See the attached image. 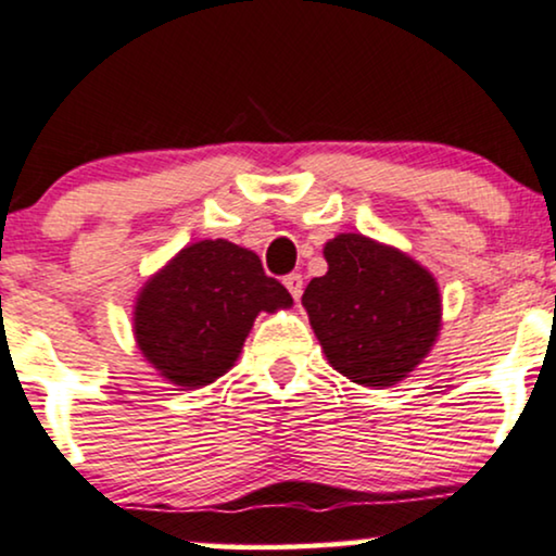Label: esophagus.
<instances>
[{
	"instance_id": "1",
	"label": "esophagus",
	"mask_w": 556,
	"mask_h": 556,
	"mask_svg": "<svg viewBox=\"0 0 556 556\" xmlns=\"http://www.w3.org/2000/svg\"><path fill=\"white\" fill-rule=\"evenodd\" d=\"M283 283H286V289H289V293L293 299H301V291H304V278L299 276V273H291V276H286L283 278Z\"/></svg>"
}]
</instances>
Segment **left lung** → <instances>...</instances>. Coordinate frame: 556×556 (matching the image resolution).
I'll return each instance as SVG.
<instances>
[{"mask_svg":"<svg viewBox=\"0 0 556 556\" xmlns=\"http://www.w3.org/2000/svg\"><path fill=\"white\" fill-rule=\"evenodd\" d=\"M325 260L327 273L301 296L325 358L361 387L407 379L441 334L433 273L407 252L353 231L330 239Z\"/></svg>","mask_w":556,"mask_h":556,"instance_id":"left-lung-1","label":"left lung"}]
</instances>
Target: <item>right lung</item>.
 <instances>
[{
    "mask_svg": "<svg viewBox=\"0 0 556 556\" xmlns=\"http://www.w3.org/2000/svg\"><path fill=\"white\" fill-rule=\"evenodd\" d=\"M291 304V293L265 276L255 252L226 239H201L141 286L134 338L164 381L203 389L235 366L260 312Z\"/></svg>",
    "mask_w": 556,
    "mask_h": 556,
    "instance_id": "1",
    "label": "right lung"
}]
</instances>
